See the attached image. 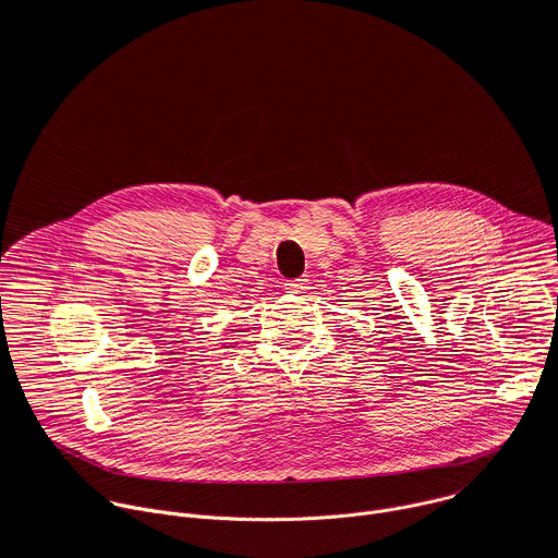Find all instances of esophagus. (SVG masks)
<instances>
[{
	"label": "esophagus",
	"instance_id": "1",
	"mask_svg": "<svg viewBox=\"0 0 558 558\" xmlns=\"http://www.w3.org/2000/svg\"><path fill=\"white\" fill-rule=\"evenodd\" d=\"M283 288H286L288 292H292V294H303V292L311 290V279H305V277L290 279V281H286Z\"/></svg>",
	"mask_w": 558,
	"mask_h": 558
}]
</instances>
